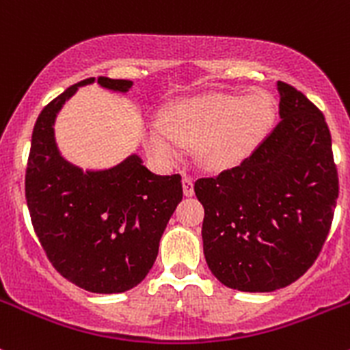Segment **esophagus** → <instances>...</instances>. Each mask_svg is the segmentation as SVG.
Here are the masks:
<instances>
[{"instance_id":"1","label":"esophagus","mask_w":350,"mask_h":350,"mask_svg":"<svg viewBox=\"0 0 350 350\" xmlns=\"http://www.w3.org/2000/svg\"><path fill=\"white\" fill-rule=\"evenodd\" d=\"M193 185H195L193 178H189V176H185V178H183V191H185L186 196L195 195V188H193Z\"/></svg>"}]
</instances>
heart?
I'll use <instances>...</instances> for the list:
<instances>
[{
  "label": "heart",
  "mask_w": 350,
  "mask_h": 350,
  "mask_svg": "<svg viewBox=\"0 0 350 350\" xmlns=\"http://www.w3.org/2000/svg\"><path fill=\"white\" fill-rule=\"evenodd\" d=\"M276 101L267 91L210 93L185 98L147 123L144 146L155 161L176 162L185 146L198 144V157L210 169H227L252 152L273 129Z\"/></svg>",
  "instance_id": "heart-1"
}]
</instances>
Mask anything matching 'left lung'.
<instances>
[{
    "label": "left lung",
    "instance_id": "8db88e82",
    "mask_svg": "<svg viewBox=\"0 0 350 350\" xmlns=\"http://www.w3.org/2000/svg\"><path fill=\"white\" fill-rule=\"evenodd\" d=\"M280 123L237 167L195 183L204 208L203 252L227 288L276 291L312 267L338 198L323 113L278 81Z\"/></svg>",
    "mask_w": 350,
    "mask_h": 350
}]
</instances>
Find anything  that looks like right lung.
<instances>
[{
  "instance_id": "right-lung-1",
  "label": "right lung",
  "mask_w": 350,
  "mask_h": 350,
  "mask_svg": "<svg viewBox=\"0 0 350 350\" xmlns=\"http://www.w3.org/2000/svg\"><path fill=\"white\" fill-rule=\"evenodd\" d=\"M67 88L38 115L25 176L31 225L52 266L91 293H123L142 283L154 266L159 241L183 200L181 176H157L137 154L101 171H83L55 144L57 113L77 88ZM126 93L132 81L98 77Z\"/></svg>"
}]
</instances>
